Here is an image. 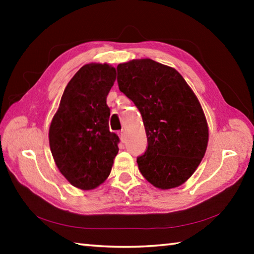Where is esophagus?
Returning <instances> with one entry per match:
<instances>
[{
  "mask_svg": "<svg viewBox=\"0 0 254 254\" xmlns=\"http://www.w3.org/2000/svg\"><path fill=\"white\" fill-rule=\"evenodd\" d=\"M119 135H120V139H121L122 142H126V140H127V132H126V130L120 131Z\"/></svg>",
  "mask_w": 254,
  "mask_h": 254,
  "instance_id": "obj_1",
  "label": "esophagus"
}]
</instances>
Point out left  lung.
Instances as JSON below:
<instances>
[{
    "instance_id": "1",
    "label": "left lung",
    "mask_w": 254,
    "mask_h": 254,
    "mask_svg": "<svg viewBox=\"0 0 254 254\" xmlns=\"http://www.w3.org/2000/svg\"><path fill=\"white\" fill-rule=\"evenodd\" d=\"M118 84L140 111L148 147L136 158L139 170L154 187H178L194 174L208 142L198 100L174 68L152 59L118 66Z\"/></svg>"
}]
</instances>
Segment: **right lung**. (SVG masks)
Here are the masks:
<instances>
[{
    "label": "right lung",
    "mask_w": 254,
    "mask_h": 254,
    "mask_svg": "<svg viewBox=\"0 0 254 254\" xmlns=\"http://www.w3.org/2000/svg\"><path fill=\"white\" fill-rule=\"evenodd\" d=\"M117 71L107 64L80 68L67 84L49 128L56 165L77 188L93 189L109 177L120 139L109 128L106 97Z\"/></svg>",
    "instance_id": "obj_1"
}]
</instances>
